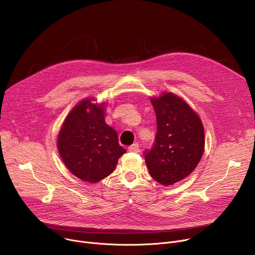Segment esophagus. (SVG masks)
Instances as JSON below:
<instances>
[{
    "instance_id": "obj_1",
    "label": "esophagus",
    "mask_w": 255,
    "mask_h": 255,
    "mask_svg": "<svg viewBox=\"0 0 255 255\" xmlns=\"http://www.w3.org/2000/svg\"><path fill=\"white\" fill-rule=\"evenodd\" d=\"M128 150L131 151V152H138V150H139V145H138V143H133V144H131V145L128 147Z\"/></svg>"
}]
</instances>
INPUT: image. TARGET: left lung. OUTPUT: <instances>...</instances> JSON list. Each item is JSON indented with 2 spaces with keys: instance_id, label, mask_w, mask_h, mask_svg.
I'll return each instance as SVG.
<instances>
[{
  "instance_id": "left-lung-1",
  "label": "left lung",
  "mask_w": 255,
  "mask_h": 255,
  "mask_svg": "<svg viewBox=\"0 0 255 255\" xmlns=\"http://www.w3.org/2000/svg\"><path fill=\"white\" fill-rule=\"evenodd\" d=\"M157 117V133L143 151L150 176L164 185L191 174L204 152V128L198 115L172 93L151 98Z\"/></svg>"
}]
</instances>
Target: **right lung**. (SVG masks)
<instances>
[{"label":"right lung","mask_w":255,"mask_h":255,"mask_svg":"<svg viewBox=\"0 0 255 255\" xmlns=\"http://www.w3.org/2000/svg\"><path fill=\"white\" fill-rule=\"evenodd\" d=\"M57 148L64 165L78 178L97 182L110 175L126 152L117 132L107 125L104 107L85 99L66 117Z\"/></svg>","instance_id":"add662e5"}]
</instances>
